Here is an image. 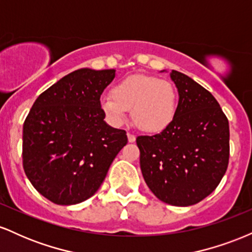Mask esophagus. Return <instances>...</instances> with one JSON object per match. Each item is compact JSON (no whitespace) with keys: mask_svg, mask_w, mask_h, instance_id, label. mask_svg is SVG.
<instances>
[{"mask_svg":"<svg viewBox=\"0 0 252 252\" xmlns=\"http://www.w3.org/2000/svg\"><path fill=\"white\" fill-rule=\"evenodd\" d=\"M126 135H128V141H129V142L130 143H134L135 141H136V136L134 134H130V132H128V134H126Z\"/></svg>","mask_w":252,"mask_h":252,"instance_id":"obj_1","label":"esophagus"}]
</instances>
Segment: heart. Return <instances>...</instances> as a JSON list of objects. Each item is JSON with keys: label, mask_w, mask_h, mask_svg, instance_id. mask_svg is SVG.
I'll return each instance as SVG.
<instances>
[{"label": "heart", "mask_w": 252, "mask_h": 252, "mask_svg": "<svg viewBox=\"0 0 252 252\" xmlns=\"http://www.w3.org/2000/svg\"><path fill=\"white\" fill-rule=\"evenodd\" d=\"M100 109L114 126L126 121L128 111L136 126L150 134L163 131L178 112V92L172 83L147 74H132L111 89V96L100 99Z\"/></svg>", "instance_id": "heart-1"}]
</instances>
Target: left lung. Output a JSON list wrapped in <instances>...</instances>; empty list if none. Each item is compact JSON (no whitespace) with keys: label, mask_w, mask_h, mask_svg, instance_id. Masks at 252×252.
<instances>
[{"label":"left lung","mask_w":252,"mask_h":252,"mask_svg":"<svg viewBox=\"0 0 252 252\" xmlns=\"http://www.w3.org/2000/svg\"><path fill=\"white\" fill-rule=\"evenodd\" d=\"M164 71V70H163ZM178 112L167 129L136 138L146 184L156 198L174 206H190L217 189L227 169L230 129L211 92L173 70Z\"/></svg>","instance_id":"1"}]
</instances>
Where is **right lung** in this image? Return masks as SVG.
Wrapping results in <instances>:
<instances>
[{"mask_svg": "<svg viewBox=\"0 0 252 252\" xmlns=\"http://www.w3.org/2000/svg\"><path fill=\"white\" fill-rule=\"evenodd\" d=\"M115 70L80 68L42 92L24 123L22 160L31 184L58 205L92 196L128 142L106 124L100 94Z\"/></svg>", "mask_w": 252, "mask_h": 252, "instance_id": "right-lung-1", "label": "right lung"}]
</instances>
